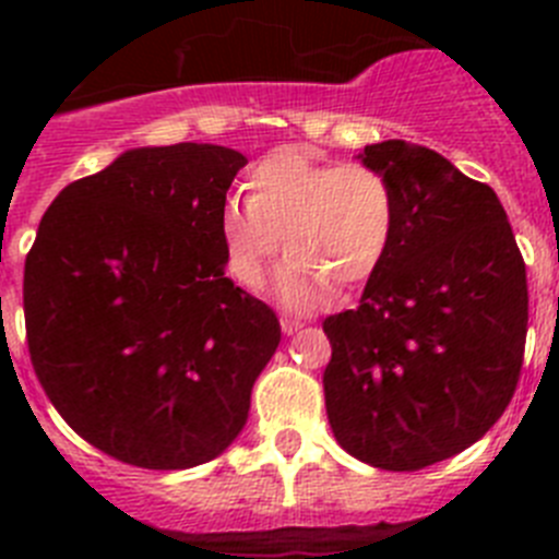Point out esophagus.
Segmentation results:
<instances>
[{
	"label": "esophagus",
	"mask_w": 559,
	"mask_h": 559,
	"mask_svg": "<svg viewBox=\"0 0 559 559\" xmlns=\"http://www.w3.org/2000/svg\"><path fill=\"white\" fill-rule=\"evenodd\" d=\"M280 324H283V333L290 335L302 328V319H296V316H283V319H280Z\"/></svg>",
	"instance_id": "esophagus-1"
}]
</instances>
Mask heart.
<instances>
[{"label":"heart","instance_id":"b5f03b06","mask_svg":"<svg viewBox=\"0 0 559 559\" xmlns=\"http://www.w3.org/2000/svg\"><path fill=\"white\" fill-rule=\"evenodd\" d=\"M246 190L249 201L229 199L218 212L224 269L257 290L285 237L290 257L276 274V296L290 308H313L333 283L372 280L397 237V190L378 167L283 147L251 167Z\"/></svg>","mask_w":559,"mask_h":559}]
</instances>
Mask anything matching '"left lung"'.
Wrapping results in <instances>:
<instances>
[{
	"label": "left lung",
	"instance_id": "8db88e82",
	"mask_svg": "<svg viewBox=\"0 0 559 559\" xmlns=\"http://www.w3.org/2000/svg\"><path fill=\"white\" fill-rule=\"evenodd\" d=\"M400 226L355 310L324 319V406L338 445L380 471L471 448L510 406L523 367L526 263L492 187L400 140L367 145Z\"/></svg>",
	"mask_w": 559,
	"mask_h": 559
}]
</instances>
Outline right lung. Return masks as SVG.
Instances as JSON below:
<instances>
[{
  "label": "right lung",
  "instance_id": "1",
  "mask_svg": "<svg viewBox=\"0 0 559 559\" xmlns=\"http://www.w3.org/2000/svg\"><path fill=\"white\" fill-rule=\"evenodd\" d=\"M243 153L136 147L63 187L24 260L38 383L117 462L185 471L231 445L280 319L224 274L218 212Z\"/></svg>",
  "mask_w": 559,
  "mask_h": 559
}]
</instances>
